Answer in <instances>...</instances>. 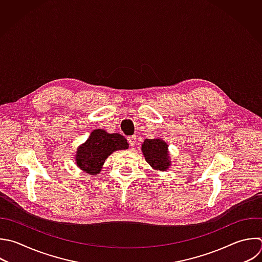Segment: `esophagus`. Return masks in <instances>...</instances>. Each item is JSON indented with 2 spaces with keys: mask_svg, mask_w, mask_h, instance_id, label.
<instances>
[{
  "mask_svg": "<svg viewBox=\"0 0 262 262\" xmlns=\"http://www.w3.org/2000/svg\"><path fill=\"white\" fill-rule=\"evenodd\" d=\"M127 140H128V143L130 144V146H134V145H135V143H136V140H137V138H136V135H133V136H129Z\"/></svg>",
  "mask_w": 262,
  "mask_h": 262,
  "instance_id": "esophagus-1",
  "label": "esophagus"
}]
</instances>
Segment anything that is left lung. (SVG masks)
I'll return each mask as SVG.
<instances>
[{"instance_id": "8db88e82", "label": "left lung", "mask_w": 262, "mask_h": 262, "mask_svg": "<svg viewBox=\"0 0 262 262\" xmlns=\"http://www.w3.org/2000/svg\"><path fill=\"white\" fill-rule=\"evenodd\" d=\"M141 149L145 161L152 169L166 171L171 165L168 145L163 139H145Z\"/></svg>"}]
</instances>
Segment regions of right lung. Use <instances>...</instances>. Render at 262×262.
Returning a JSON list of instances; mask_svg holds the SVG:
<instances>
[{"label":"right lung","mask_w":262,"mask_h":262,"mask_svg":"<svg viewBox=\"0 0 262 262\" xmlns=\"http://www.w3.org/2000/svg\"><path fill=\"white\" fill-rule=\"evenodd\" d=\"M128 146L129 144L123 135L110 134L103 129H95L86 142L78 147L76 162L81 170L95 175L100 172L108 156L115 150L127 149Z\"/></svg>","instance_id":"add662e5"}]
</instances>
